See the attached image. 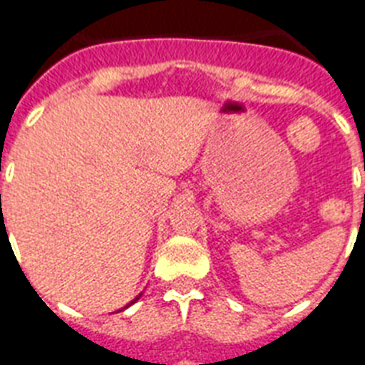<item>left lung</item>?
Here are the masks:
<instances>
[{
	"mask_svg": "<svg viewBox=\"0 0 365 365\" xmlns=\"http://www.w3.org/2000/svg\"><path fill=\"white\" fill-rule=\"evenodd\" d=\"M364 170H365V166H364Z\"/></svg>",
	"mask_w": 365,
	"mask_h": 365,
	"instance_id": "1",
	"label": "left lung"
}]
</instances>
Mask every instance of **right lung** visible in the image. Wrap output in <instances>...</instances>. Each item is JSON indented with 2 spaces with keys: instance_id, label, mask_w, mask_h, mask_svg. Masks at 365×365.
Listing matches in <instances>:
<instances>
[{
  "instance_id": "obj_1",
  "label": "right lung",
  "mask_w": 365,
  "mask_h": 365,
  "mask_svg": "<svg viewBox=\"0 0 365 365\" xmlns=\"http://www.w3.org/2000/svg\"><path fill=\"white\" fill-rule=\"evenodd\" d=\"M135 300H138V299H135Z\"/></svg>"
}]
</instances>
